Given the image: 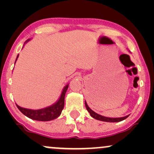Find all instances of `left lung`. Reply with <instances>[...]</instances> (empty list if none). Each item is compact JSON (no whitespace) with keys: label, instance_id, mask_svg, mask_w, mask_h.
<instances>
[{"label":"left lung","instance_id":"obj_1","mask_svg":"<svg viewBox=\"0 0 154 154\" xmlns=\"http://www.w3.org/2000/svg\"><path fill=\"white\" fill-rule=\"evenodd\" d=\"M85 104L86 109H87L88 112L90 113V116H91L92 118H94V119L99 120V121H105V122H120L121 121H123V120H125V119H127V118L128 117V116H125V117H123V118H108V117L102 116H101L100 114H98V113L94 112V111H92L91 109H90V107L88 106L86 102H85Z\"/></svg>","mask_w":154,"mask_h":154}]
</instances>
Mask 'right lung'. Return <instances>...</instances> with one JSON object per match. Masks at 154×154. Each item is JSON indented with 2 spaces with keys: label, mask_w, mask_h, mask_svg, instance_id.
Segmentation results:
<instances>
[{
  "label": "right lung",
  "mask_w": 154,
  "mask_h": 154,
  "mask_svg": "<svg viewBox=\"0 0 154 154\" xmlns=\"http://www.w3.org/2000/svg\"><path fill=\"white\" fill-rule=\"evenodd\" d=\"M68 87L69 85L65 86L62 92V94H61L60 98L52 106L46 107V108L42 109H38V110H31V109L22 108V107L19 106L18 105H16L19 110L29 119L39 121H52V120L55 119L60 116L61 113H62V111L64 109L65 94H66V90L68 89Z\"/></svg>",
  "instance_id": "add662e5"
}]
</instances>
